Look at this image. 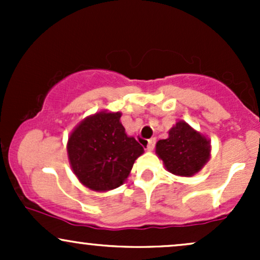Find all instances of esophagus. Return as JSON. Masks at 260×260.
<instances>
[{
    "mask_svg": "<svg viewBox=\"0 0 260 260\" xmlns=\"http://www.w3.org/2000/svg\"><path fill=\"white\" fill-rule=\"evenodd\" d=\"M155 143H156V139L155 138H151L148 140V145H147V150L148 151H151L155 147Z\"/></svg>",
    "mask_w": 260,
    "mask_h": 260,
    "instance_id": "esophagus-1",
    "label": "esophagus"
}]
</instances>
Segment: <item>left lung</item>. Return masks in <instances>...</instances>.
Returning <instances> with one entry per match:
<instances>
[{
	"instance_id": "1",
	"label": "left lung",
	"mask_w": 260,
	"mask_h": 260,
	"mask_svg": "<svg viewBox=\"0 0 260 260\" xmlns=\"http://www.w3.org/2000/svg\"><path fill=\"white\" fill-rule=\"evenodd\" d=\"M159 159L169 172L181 177H192L210 159V140L187 122L177 121L169 131V137L156 143Z\"/></svg>"
}]
</instances>
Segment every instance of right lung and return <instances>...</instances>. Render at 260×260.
Here are the masks:
<instances>
[{
	"label": "right lung",
	"mask_w": 260,
	"mask_h": 260,
	"mask_svg": "<svg viewBox=\"0 0 260 260\" xmlns=\"http://www.w3.org/2000/svg\"><path fill=\"white\" fill-rule=\"evenodd\" d=\"M121 112L104 110L80 121L71 132L67 154L83 186L107 192L122 186L144 149L122 126Z\"/></svg>",
	"instance_id": "obj_1"
}]
</instances>
